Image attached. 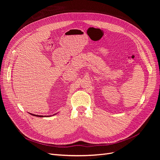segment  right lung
I'll list each match as a JSON object with an SVG mask.
<instances>
[{"instance_id":"1","label":"right lung","mask_w":160,"mask_h":160,"mask_svg":"<svg viewBox=\"0 0 160 160\" xmlns=\"http://www.w3.org/2000/svg\"><path fill=\"white\" fill-rule=\"evenodd\" d=\"M31 115H32L33 116H36V117H44V116H43V115H34V114H32V113H30ZM55 115V114H54ZM46 117H48V116H46ZM49 117V116H48Z\"/></svg>"}]
</instances>
